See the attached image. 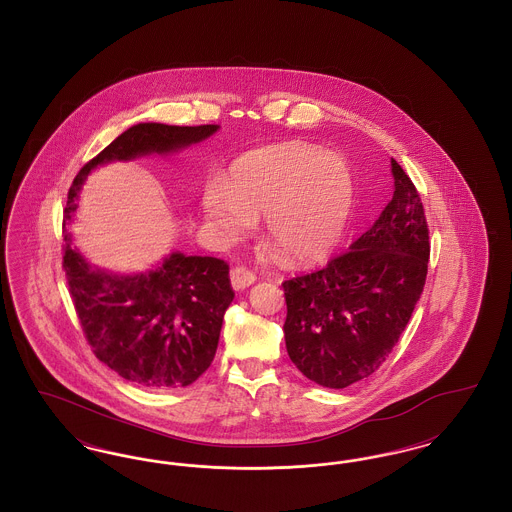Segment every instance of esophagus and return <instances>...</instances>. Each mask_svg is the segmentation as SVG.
Listing matches in <instances>:
<instances>
[{
	"mask_svg": "<svg viewBox=\"0 0 512 512\" xmlns=\"http://www.w3.org/2000/svg\"><path fill=\"white\" fill-rule=\"evenodd\" d=\"M257 280L255 272H251L249 268L236 267L230 272V282L234 290H245L247 286H251Z\"/></svg>",
	"mask_w": 512,
	"mask_h": 512,
	"instance_id": "34e87169",
	"label": "esophagus"
}]
</instances>
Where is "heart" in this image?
Here are the masks:
<instances>
[{
	"instance_id": "heart-1",
	"label": "heart",
	"mask_w": 512,
	"mask_h": 512,
	"mask_svg": "<svg viewBox=\"0 0 512 512\" xmlns=\"http://www.w3.org/2000/svg\"><path fill=\"white\" fill-rule=\"evenodd\" d=\"M355 205L347 161L307 144L245 153L224 184H209L201 209L224 238H240L263 217L267 242L292 265L324 259L340 244Z\"/></svg>"
}]
</instances>
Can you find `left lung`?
<instances>
[{
	"instance_id": "1",
	"label": "left lung",
	"mask_w": 512,
	"mask_h": 512,
	"mask_svg": "<svg viewBox=\"0 0 512 512\" xmlns=\"http://www.w3.org/2000/svg\"><path fill=\"white\" fill-rule=\"evenodd\" d=\"M391 174L390 203L349 251L282 284L288 355L324 388L341 390L376 372L424 290L430 259L424 207L395 159Z\"/></svg>"
}]
</instances>
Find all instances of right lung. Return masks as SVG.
<instances>
[{
  "instance_id": "1",
  "label": "right lung",
  "mask_w": 512,
  "mask_h": 512,
  "mask_svg": "<svg viewBox=\"0 0 512 512\" xmlns=\"http://www.w3.org/2000/svg\"><path fill=\"white\" fill-rule=\"evenodd\" d=\"M217 130V124L130 126L76 174L65 219L76 211L80 186L98 165L171 153ZM63 268L94 355L124 380L149 390H176L194 384L213 363L224 311L234 299L230 268L222 259L172 253L146 274L117 276L90 267L65 236Z\"/></svg>"
}]
</instances>
